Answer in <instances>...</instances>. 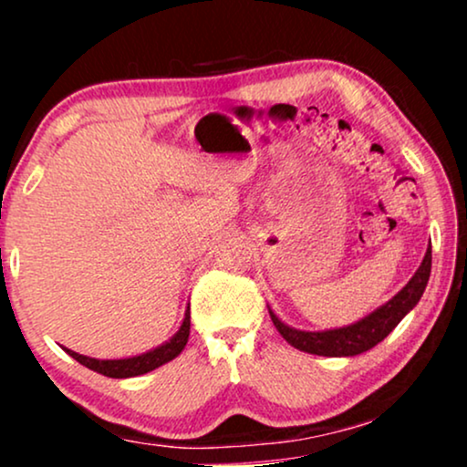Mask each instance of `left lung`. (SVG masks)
Returning a JSON list of instances; mask_svg holds the SVG:
<instances>
[{
  "instance_id": "1",
  "label": "left lung",
  "mask_w": 467,
  "mask_h": 467,
  "mask_svg": "<svg viewBox=\"0 0 467 467\" xmlns=\"http://www.w3.org/2000/svg\"><path fill=\"white\" fill-rule=\"evenodd\" d=\"M430 274H431V246H427V253L423 261H420L419 270L414 272V276L410 280H408L404 289L395 293V296L389 299L387 304H382L380 308L369 312L368 317L359 318L357 323L347 325V327L304 331L280 321V318L272 312V308L267 310H270L272 323L276 325L280 336H283L291 347H296L310 355L355 357V355L366 353L369 348H374L376 344L385 340V337L398 327L401 318H404L408 312L419 304V299L423 296L427 286V280H430Z\"/></svg>"
}]
</instances>
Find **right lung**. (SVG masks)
<instances>
[{
    "instance_id": "obj_1",
    "label": "right lung",
    "mask_w": 467,
    "mask_h": 467,
    "mask_svg": "<svg viewBox=\"0 0 467 467\" xmlns=\"http://www.w3.org/2000/svg\"><path fill=\"white\" fill-rule=\"evenodd\" d=\"M189 331H191V312L187 306V310H184V318L176 334L171 336L168 342L159 344V347L146 350L142 355L125 357V359H95V357L78 355L69 348H66V353L69 357H74V359L82 363L85 368L93 369V372L98 374H104L108 379H133V376L152 372V369L163 366V363L176 359V357L182 353V348L187 347Z\"/></svg>"
}]
</instances>
